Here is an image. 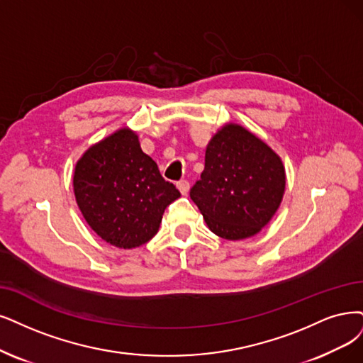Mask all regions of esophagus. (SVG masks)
<instances>
[{
  "label": "esophagus",
  "instance_id": "34e87169",
  "mask_svg": "<svg viewBox=\"0 0 363 363\" xmlns=\"http://www.w3.org/2000/svg\"><path fill=\"white\" fill-rule=\"evenodd\" d=\"M177 186H178V190L181 191V194H184V196L189 193V190H190L189 181H179V182H177Z\"/></svg>",
  "mask_w": 363,
  "mask_h": 363
}]
</instances>
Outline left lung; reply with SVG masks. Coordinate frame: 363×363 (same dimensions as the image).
Returning a JSON list of instances; mask_svg holds the SVG:
<instances>
[{
    "mask_svg": "<svg viewBox=\"0 0 363 363\" xmlns=\"http://www.w3.org/2000/svg\"><path fill=\"white\" fill-rule=\"evenodd\" d=\"M286 191L283 160L256 134L227 123L211 138L190 197L212 233L240 240L272 220Z\"/></svg>",
    "mask_w": 363,
    "mask_h": 363,
    "instance_id": "8db88e82",
    "label": "left lung"
}]
</instances>
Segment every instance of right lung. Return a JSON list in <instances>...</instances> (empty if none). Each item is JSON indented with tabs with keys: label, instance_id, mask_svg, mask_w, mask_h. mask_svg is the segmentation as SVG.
Wrapping results in <instances>:
<instances>
[{
	"label": "right lung",
	"instance_id": "add662e5",
	"mask_svg": "<svg viewBox=\"0 0 363 363\" xmlns=\"http://www.w3.org/2000/svg\"><path fill=\"white\" fill-rule=\"evenodd\" d=\"M76 203L104 242L131 250L151 240L164 209L181 197L146 155L138 133L116 130L91 145L73 172Z\"/></svg>",
	"mask_w": 363,
	"mask_h": 363
}]
</instances>
